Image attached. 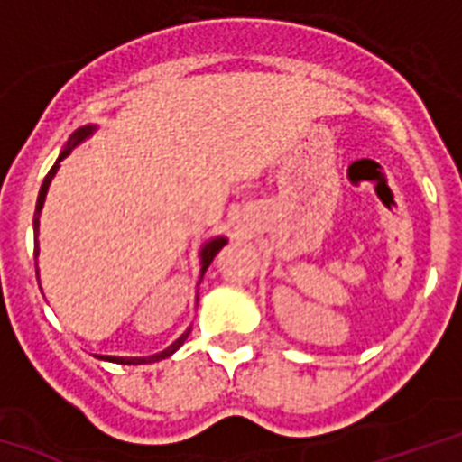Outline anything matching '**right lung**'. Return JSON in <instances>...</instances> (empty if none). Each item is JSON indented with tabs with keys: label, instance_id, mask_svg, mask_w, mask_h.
Returning <instances> with one entry per match:
<instances>
[{
	"label": "right lung",
	"instance_id": "right-lung-1",
	"mask_svg": "<svg viewBox=\"0 0 462 462\" xmlns=\"http://www.w3.org/2000/svg\"><path fill=\"white\" fill-rule=\"evenodd\" d=\"M94 125H87V127H79L78 132H72V136H70V141H68V146H66V151H63V153L59 155V160H56V165L51 167V170H49V174L47 177H44V181H42V189H40V196H37V209H34V234H37V231H40V215H42V208H44V198H47V190H49V184H51V179H53V174H56V170H59V162L63 158H68V155L72 153V148L78 146L79 141H85L87 136L91 134V132H94ZM226 245V238H212L209 240V243H205V247L203 250H200V273H205L208 272V266L212 264V259H215V254L219 253V250H222V247ZM37 254L40 253H34V257H37ZM37 281H40V269H37ZM189 333H190V328L189 330H186L184 335H181V337H179L177 342H171L170 346H167V349H162V352L160 354H153V356H136V359H127V356H98V359H103V361H113V364H125V365H139V364H155V361H160V359H167V356H171V354L177 352L179 346L184 345L186 342V337H189Z\"/></svg>",
	"mask_w": 462,
	"mask_h": 462
}]
</instances>
